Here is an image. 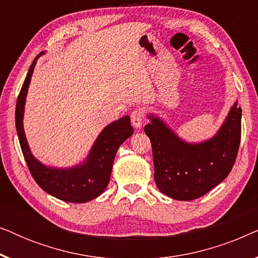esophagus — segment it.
I'll list each match as a JSON object with an SVG mask.
<instances>
[{
  "label": "esophagus",
  "mask_w": 258,
  "mask_h": 258,
  "mask_svg": "<svg viewBox=\"0 0 258 258\" xmlns=\"http://www.w3.org/2000/svg\"><path fill=\"white\" fill-rule=\"evenodd\" d=\"M144 122V112L142 109H135L132 112V124L134 128L139 129L142 126Z\"/></svg>",
  "instance_id": "34e87169"
}]
</instances>
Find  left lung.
Wrapping results in <instances>:
<instances>
[{"label":"left lung","instance_id":"8db88e82","mask_svg":"<svg viewBox=\"0 0 258 258\" xmlns=\"http://www.w3.org/2000/svg\"><path fill=\"white\" fill-rule=\"evenodd\" d=\"M144 126L153 147L155 183L171 199L191 201L206 195L229 175L241 142L242 109L235 102L213 139L188 143L161 118L149 115Z\"/></svg>","mask_w":258,"mask_h":258}]
</instances>
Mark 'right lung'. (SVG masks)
<instances>
[{"label": "right lung", "instance_id": "add662e5", "mask_svg": "<svg viewBox=\"0 0 258 258\" xmlns=\"http://www.w3.org/2000/svg\"><path fill=\"white\" fill-rule=\"evenodd\" d=\"M42 54L43 52L38 54L31 63L17 97L15 123L21 149L31 176L45 192L66 202H89L100 196L107 188L118 147L133 135L134 130L130 125V117L124 116L105 126L95 141L89 155L82 164L69 169H57L42 164L31 154L23 129L24 104L28 88L37 58Z\"/></svg>", "mask_w": 258, "mask_h": 258}]
</instances>
